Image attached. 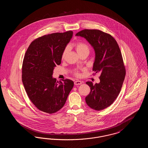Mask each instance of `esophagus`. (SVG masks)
Listing matches in <instances>:
<instances>
[{
  "label": "esophagus",
  "mask_w": 148,
  "mask_h": 148,
  "mask_svg": "<svg viewBox=\"0 0 148 148\" xmlns=\"http://www.w3.org/2000/svg\"><path fill=\"white\" fill-rule=\"evenodd\" d=\"M82 84V82L80 80H76L74 82V84L75 85H80Z\"/></svg>",
  "instance_id": "obj_1"
}]
</instances>
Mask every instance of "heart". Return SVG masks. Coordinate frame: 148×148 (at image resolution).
Wrapping results in <instances>:
<instances>
[{
	"instance_id": "1",
	"label": "heart",
	"mask_w": 148,
	"mask_h": 148,
	"mask_svg": "<svg viewBox=\"0 0 148 148\" xmlns=\"http://www.w3.org/2000/svg\"><path fill=\"white\" fill-rule=\"evenodd\" d=\"M74 47L76 49V50L77 51V53H79V54H81L83 53H84L85 51H89V46L88 45V44L86 42H82V41H79L77 42H75L74 44ZM69 51V47H66L64 49L62 53V59H64L65 56H66L68 52ZM74 74L76 76H79L80 75V73H79L78 71H74Z\"/></svg>"
}]
</instances>
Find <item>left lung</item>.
I'll use <instances>...</instances> for the list:
<instances>
[{
  "instance_id": "left-lung-1",
  "label": "left lung",
  "mask_w": 148,
  "mask_h": 148,
  "mask_svg": "<svg viewBox=\"0 0 148 148\" xmlns=\"http://www.w3.org/2000/svg\"><path fill=\"white\" fill-rule=\"evenodd\" d=\"M85 38L95 51L92 71L99 73L100 83H86L90 88L85 97L87 105L101 110L111 106L119 94L126 74L119 47L110 34L98 29H84L76 34Z\"/></svg>"
}]
</instances>
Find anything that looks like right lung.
Segmentation results:
<instances>
[{
    "mask_svg": "<svg viewBox=\"0 0 148 148\" xmlns=\"http://www.w3.org/2000/svg\"><path fill=\"white\" fill-rule=\"evenodd\" d=\"M72 35L73 32L69 30L39 37L31 42L24 57L23 84L31 101L44 113L53 114L61 109L74 86L70 79L56 82L52 77Z\"/></svg>",
    "mask_w": 148,
    "mask_h": 148,
    "instance_id": "add662e5",
    "label": "right lung"
}]
</instances>
